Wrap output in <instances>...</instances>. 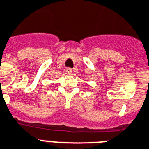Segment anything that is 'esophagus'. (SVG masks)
Instances as JSON below:
<instances>
[{
    "mask_svg": "<svg viewBox=\"0 0 149 149\" xmlns=\"http://www.w3.org/2000/svg\"><path fill=\"white\" fill-rule=\"evenodd\" d=\"M66 73L68 75H71L72 74V69L70 68V67H68V68H66Z\"/></svg>",
    "mask_w": 149,
    "mask_h": 149,
    "instance_id": "34e87169",
    "label": "esophagus"
}]
</instances>
